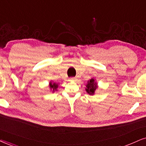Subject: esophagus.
Here are the masks:
<instances>
[{
  "label": "esophagus",
  "instance_id": "34e87169",
  "mask_svg": "<svg viewBox=\"0 0 146 146\" xmlns=\"http://www.w3.org/2000/svg\"><path fill=\"white\" fill-rule=\"evenodd\" d=\"M70 81H76L77 80V78H76V77H73V78H71V79H70Z\"/></svg>",
  "mask_w": 146,
  "mask_h": 146
}]
</instances>
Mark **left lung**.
Segmentation results:
<instances>
[{"label":"left lung","instance_id":"obj_1","mask_svg":"<svg viewBox=\"0 0 146 146\" xmlns=\"http://www.w3.org/2000/svg\"><path fill=\"white\" fill-rule=\"evenodd\" d=\"M86 91L89 95H94L95 90L98 89V84L95 82V80L94 78H91V80H88L87 85H86Z\"/></svg>","mask_w":146,"mask_h":146}]
</instances>
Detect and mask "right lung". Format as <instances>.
Instances as JSON below:
<instances>
[{
    "instance_id": "obj_1",
    "label": "right lung",
    "mask_w": 146,
    "mask_h": 146,
    "mask_svg": "<svg viewBox=\"0 0 146 146\" xmlns=\"http://www.w3.org/2000/svg\"><path fill=\"white\" fill-rule=\"evenodd\" d=\"M58 84L57 83H55V82H53L52 83L51 82H50L49 83V87H50V89L51 90H53V92H54L55 91H57V88H58Z\"/></svg>"
}]
</instances>
